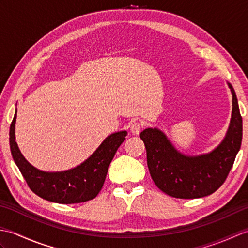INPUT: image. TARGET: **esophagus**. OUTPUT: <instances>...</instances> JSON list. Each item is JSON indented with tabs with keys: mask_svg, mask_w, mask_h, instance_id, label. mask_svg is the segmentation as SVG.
I'll use <instances>...</instances> for the list:
<instances>
[{
	"mask_svg": "<svg viewBox=\"0 0 248 248\" xmlns=\"http://www.w3.org/2000/svg\"><path fill=\"white\" fill-rule=\"evenodd\" d=\"M141 127H143V124H141L140 121H134V123H132V124L130 125V130L133 134H139L140 132Z\"/></svg>",
	"mask_w": 248,
	"mask_h": 248,
	"instance_id": "esophagus-1",
	"label": "esophagus"
}]
</instances>
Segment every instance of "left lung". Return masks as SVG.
Wrapping results in <instances>:
<instances>
[{"instance_id":"1","label":"left lung","mask_w":248,"mask_h":248,"mask_svg":"<svg viewBox=\"0 0 248 248\" xmlns=\"http://www.w3.org/2000/svg\"><path fill=\"white\" fill-rule=\"evenodd\" d=\"M227 132L220 144L208 154L186 155L176 149L166 134L157 128L140 132L147 151V165L155 186L175 198L193 199L208 196L222 186L233 165L242 143V117L235 92Z\"/></svg>"}]
</instances>
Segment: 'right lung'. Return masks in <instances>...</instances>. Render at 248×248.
<instances>
[{
	"mask_svg": "<svg viewBox=\"0 0 248 248\" xmlns=\"http://www.w3.org/2000/svg\"><path fill=\"white\" fill-rule=\"evenodd\" d=\"M17 110L9 129L13 159L30 188L39 197L57 203H78L93 199L101 191L109 163L124 143L127 131L108 135L93 154L80 165L62 171H44L26 161L16 141L15 124Z\"/></svg>",
	"mask_w": 248,
	"mask_h": 248,
	"instance_id": "1",
	"label": "right lung"
}]
</instances>
